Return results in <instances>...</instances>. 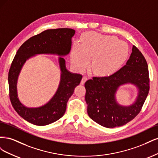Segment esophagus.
<instances>
[{
    "instance_id": "1",
    "label": "esophagus",
    "mask_w": 158,
    "mask_h": 158,
    "mask_svg": "<svg viewBox=\"0 0 158 158\" xmlns=\"http://www.w3.org/2000/svg\"><path fill=\"white\" fill-rule=\"evenodd\" d=\"M87 80H88L87 77H85V76H83L82 78V80H81L80 84H84L85 82H86Z\"/></svg>"
}]
</instances>
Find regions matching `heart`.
<instances>
[{
	"mask_svg": "<svg viewBox=\"0 0 158 158\" xmlns=\"http://www.w3.org/2000/svg\"><path fill=\"white\" fill-rule=\"evenodd\" d=\"M129 55L125 42L111 35L86 32L76 42L71 52V63L78 70H84L92 59L91 67L95 74L108 76L125 63Z\"/></svg>",
	"mask_w": 158,
	"mask_h": 158,
	"instance_id": "1",
	"label": "heart"
}]
</instances>
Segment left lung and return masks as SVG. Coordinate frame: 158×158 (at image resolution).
<instances>
[{
    "instance_id": "left-lung-1",
    "label": "left lung",
    "mask_w": 158,
    "mask_h": 158,
    "mask_svg": "<svg viewBox=\"0 0 158 158\" xmlns=\"http://www.w3.org/2000/svg\"><path fill=\"white\" fill-rule=\"evenodd\" d=\"M125 66L107 77H94L85 82V95L89 117L99 125L114 128L125 125L140 113L149 92V73L144 56L133 45ZM136 87L137 94L133 103L123 106L116 94L123 85Z\"/></svg>"
}]
</instances>
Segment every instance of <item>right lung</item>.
I'll list each match as a JSON object with an SVG mask.
<instances>
[{"instance_id":"1","label":"right lung","mask_w":158,"mask_h":158,"mask_svg":"<svg viewBox=\"0 0 158 158\" xmlns=\"http://www.w3.org/2000/svg\"><path fill=\"white\" fill-rule=\"evenodd\" d=\"M75 32L70 28L47 30L30 38L18 50L8 73L10 99L17 113L27 122L35 125L45 126L64 115L68 100L82 78V75L68 70L63 58L70 53L72 37ZM38 54L59 56L57 61L61 71L60 82L56 92L49 102L40 107L28 108L18 98L17 80L25 62Z\"/></svg>"}]
</instances>
